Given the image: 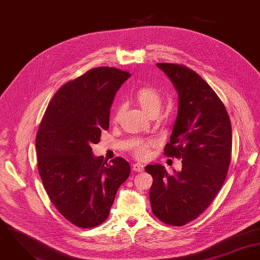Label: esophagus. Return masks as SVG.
<instances>
[{
    "label": "esophagus",
    "mask_w": 260,
    "mask_h": 260,
    "mask_svg": "<svg viewBox=\"0 0 260 260\" xmlns=\"http://www.w3.org/2000/svg\"><path fill=\"white\" fill-rule=\"evenodd\" d=\"M133 171L136 173H142L144 172V166L141 164H135L133 166Z\"/></svg>",
    "instance_id": "1"
}]
</instances>
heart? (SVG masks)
Listing matches in <instances>:
<instances>
[{
  "instance_id": "heart-1",
  "label": "heart",
  "mask_w": 260,
  "mask_h": 260,
  "mask_svg": "<svg viewBox=\"0 0 260 260\" xmlns=\"http://www.w3.org/2000/svg\"><path fill=\"white\" fill-rule=\"evenodd\" d=\"M135 96L140 106L142 107V109L148 115H151L152 113L159 111L162 99L160 93L154 87L151 86H143L138 88V90L135 93ZM121 110V106H117L114 115L115 119L119 116ZM152 145L153 143L151 141L140 142L134 147V154L141 159H146L150 155V148Z\"/></svg>"
}]
</instances>
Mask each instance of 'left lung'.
Returning a JSON list of instances; mask_svg holds the SVG:
<instances>
[{"instance_id": "left-lung-1", "label": "left lung", "mask_w": 260, "mask_h": 260, "mask_svg": "<svg viewBox=\"0 0 260 260\" xmlns=\"http://www.w3.org/2000/svg\"><path fill=\"white\" fill-rule=\"evenodd\" d=\"M178 94V111L165 154L182 158L180 172L161 165L145 167L151 174L149 201L162 222L181 226L199 217L220 190L231 159V118L215 91L182 64L157 62Z\"/></svg>"}]
</instances>
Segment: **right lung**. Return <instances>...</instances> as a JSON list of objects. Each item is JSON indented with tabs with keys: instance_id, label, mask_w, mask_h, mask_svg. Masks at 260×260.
<instances>
[{
	"instance_id": "add662e5",
	"label": "right lung",
	"mask_w": 260,
	"mask_h": 260,
	"mask_svg": "<svg viewBox=\"0 0 260 260\" xmlns=\"http://www.w3.org/2000/svg\"><path fill=\"white\" fill-rule=\"evenodd\" d=\"M131 77L100 67L68 82L50 102L36 137L38 170L58 212L81 229L94 228L109 216L119 186L131 173L128 162L94 156L110 126V111L118 88Z\"/></svg>"
}]
</instances>
